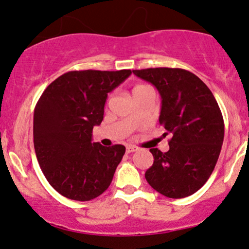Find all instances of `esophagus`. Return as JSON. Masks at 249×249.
<instances>
[{
  "label": "esophagus",
  "instance_id": "esophagus-1",
  "mask_svg": "<svg viewBox=\"0 0 249 249\" xmlns=\"http://www.w3.org/2000/svg\"><path fill=\"white\" fill-rule=\"evenodd\" d=\"M138 148H137L136 146H133V145H127L126 146V152L127 153H131V152H134V151H137Z\"/></svg>",
  "mask_w": 249,
  "mask_h": 249
}]
</instances>
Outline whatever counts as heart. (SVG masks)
Returning a JSON list of instances; mask_svg holds the SVG:
<instances>
[{
    "label": "heart",
    "instance_id": "b5f03b06",
    "mask_svg": "<svg viewBox=\"0 0 249 249\" xmlns=\"http://www.w3.org/2000/svg\"><path fill=\"white\" fill-rule=\"evenodd\" d=\"M142 87H144V85H138V87H136L133 89V90H136V89H138V88H142Z\"/></svg>",
    "mask_w": 249,
    "mask_h": 249
}]
</instances>
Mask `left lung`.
Masks as SVG:
<instances>
[{"mask_svg": "<svg viewBox=\"0 0 249 249\" xmlns=\"http://www.w3.org/2000/svg\"><path fill=\"white\" fill-rule=\"evenodd\" d=\"M133 73L161 96L159 123L172 134L170 150L150 148L153 165L145 172L150 186L180 199L200 190L218 161L225 125L213 93L198 76L178 68H150Z\"/></svg>", "mask_w": 249, "mask_h": 249, "instance_id": "8db88e82", "label": "left lung"}]
</instances>
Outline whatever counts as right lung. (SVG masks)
Segmentation results:
<instances>
[{"label": "right lung", "mask_w": 249, "mask_h": 249, "mask_svg": "<svg viewBox=\"0 0 249 249\" xmlns=\"http://www.w3.org/2000/svg\"><path fill=\"white\" fill-rule=\"evenodd\" d=\"M131 70L69 71L44 90L34 111V146L49 184L65 198L89 201L112 181L125 146L92 142L107 93Z\"/></svg>", "instance_id": "add662e5"}]
</instances>
